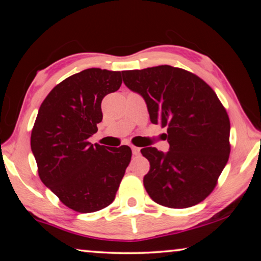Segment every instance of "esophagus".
Instances as JSON below:
<instances>
[{"instance_id": "34e87169", "label": "esophagus", "mask_w": 261, "mask_h": 261, "mask_svg": "<svg viewBox=\"0 0 261 261\" xmlns=\"http://www.w3.org/2000/svg\"><path fill=\"white\" fill-rule=\"evenodd\" d=\"M131 149H132V154H134L135 156H138L139 154H140V148L136 147V146H132V147H131Z\"/></svg>"}]
</instances>
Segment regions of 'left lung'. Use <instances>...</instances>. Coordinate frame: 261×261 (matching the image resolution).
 I'll use <instances>...</instances> for the list:
<instances>
[{
	"label": "left lung",
	"mask_w": 261,
	"mask_h": 261,
	"mask_svg": "<svg viewBox=\"0 0 261 261\" xmlns=\"http://www.w3.org/2000/svg\"><path fill=\"white\" fill-rule=\"evenodd\" d=\"M122 76L144 98L153 124L167 129L169 151H140L151 165L144 176L148 196L170 208L199 204L216 187L230 153V121L218 95L194 73L170 65Z\"/></svg>",
	"instance_id": "left-lung-1"
}]
</instances>
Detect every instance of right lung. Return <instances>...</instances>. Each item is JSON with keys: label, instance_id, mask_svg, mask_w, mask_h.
<instances>
[{"label": "right lung", "instance_id": "obj_1", "mask_svg": "<svg viewBox=\"0 0 261 261\" xmlns=\"http://www.w3.org/2000/svg\"><path fill=\"white\" fill-rule=\"evenodd\" d=\"M120 71L91 68L64 79L39 108L31 149L39 177L65 206L92 213L112 204L131 148L107 149L88 138L102 121L101 101L121 87Z\"/></svg>", "mask_w": 261, "mask_h": 261}]
</instances>
